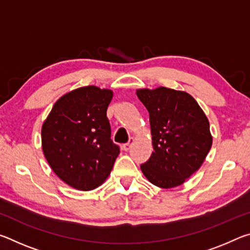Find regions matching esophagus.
Masks as SVG:
<instances>
[{
  "label": "esophagus",
  "mask_w": 250,
  "mask_h": 250,
  "mask_svg": "<svg viewBox=\"0 0 250 250\" xmlns=\"http://www.w3.org/2000/svg\"><path fill=\"white\" fill-rule=\"evenodd\" d=\"M133 143H134V139L133 138H130L129 139V142L128 143H125V145H124V150L125 151H129L131 149V146H132Z\"/></svg>",
  "instance_id": "esophagus-1"
}]
</instances>
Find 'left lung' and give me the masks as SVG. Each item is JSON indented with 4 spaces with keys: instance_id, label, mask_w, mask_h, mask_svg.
I'll return each instance as SVG.
<instances>
[{
    "instance_id": "8db88e82",
    "label": "left lung",
    "mask_w": 250,
    "mask_h": 250,
    "mask_svg": "<svg viewBox=\"0 0 250 250\" xmlns=\"http://www.w3.org/2000/svg\"><path fill=\"white\" fill-rule=\"evenodd\" d=\"M150 116L153 152L141 171L152 184L171 188L183 184L204 162L213 138L196 100L185 91L159 87L138 89Z\"/></svg>"
}]
</instances>
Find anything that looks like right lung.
Here are the masks:
<instances>
[{
    "mask_svg": "<svg viewBox=\"0 0 250 250\" xmlns=\"http://www.w3.org/2000/svg\"><path fill=\"white\" fill-rule=\"evenodd\" d=\"M113 92L87 86L61 97L42 126V147L59 179L80 191L104 183L119 146L112 142L107 109Z\"/></svg>",
    "mask_w": 250,
    "mask_h": 250,
    "instance_id": "right-lung-1",
    "label": "right lung"
}]
</instances>
